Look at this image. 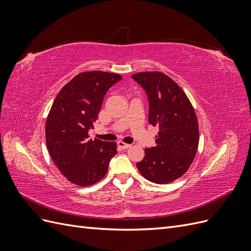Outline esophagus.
<instances>
[{"instance_id":"obj_1","label":"esophagus","mask_w":251,"mask_h":251,"mask_svg":"<svg viewBox=\"0 0 251 251\" xmlns=\"http://www.w3.org/2000/svg\"><path fill=\"white\" fill-rule=\"evenodd\" d=\"M117 146H118V148H119L120 150H126V149H128V148L131 147V144L125 143V142H123V141H118V142H117Z\"/></svg>"}]
</instances>
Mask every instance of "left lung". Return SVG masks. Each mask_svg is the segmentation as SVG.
Masks as SVG:
<instances>
[{"mask_svg":"<svg viewBox=\"0 0 251 251\" xmlns=\"http://www.w3.org/2000/svg\"><path fill=\"white\" fill-rule=\"evenodd\" d=\"M132 78L144 89L149 100V123L158 126L156 147L144 150L136 163L142 176L157 184L178 179L191 166L199 143L195 110L182 89L161 72H140Z\"/></svg>","mask_w":251,"mask_h":251,"instance_id":"left-lung-1","label":"left lung"}]
</instances>
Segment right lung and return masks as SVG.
<instances>
[{"mask_svg": "<svg viewBox=\"0 0 251 251\" xmlns=\"http://www.w3.org/2000/svg\"><path fill=\"white\" fill-rule=\"evenodd\" d=\"M123 77L119 74L79 73L59 91L46 121V144L53 162L64 176L79 186L104 177L116 143L89 139L107 91Z\"/></svg>", "mask_w": 251, "mask_h": 251, "instance_id": "obj_1", "label": "right lung"}]
</instances>
